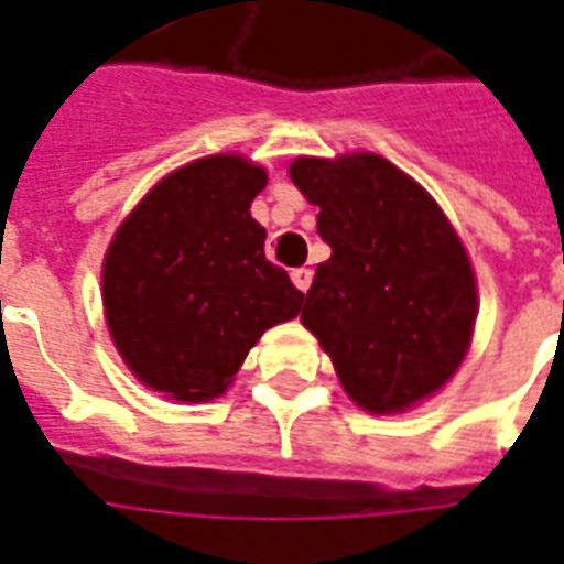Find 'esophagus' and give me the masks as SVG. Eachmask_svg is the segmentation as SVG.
Instances as JSON below:
<instances>
[{
  "mask_svg": "<svg viewBox=\"0 0 564 564\" xmlns=\"http://www.w3.org/2000/svg\"><path fill=\"white\" fill-rule=\"evenodd\" d=\"M293 283L302 290V293H307V286H311V281H314V271L307 269V265H302V269H293Z\"/></svg>",
  "mask_w": 564,
  "mask_h": 564,
  "instance_id": "obj_1",
  "label": "esophagus"
}]
</instances>
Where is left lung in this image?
<instances>
[{
	"label": "left lung",
	"instance_id": "1",
	"mask_svg": "<svg viewBox=\"0 0 564 564\" xmlns=\"http://www.w3.org/2000/svg\"><path fill=\"white\" fill-rule=\"evenodd\" d=\"M332 257L316 265L302 323L367 412L431 398L460 367L475 325V278L433 197L379 154L299 158Z\"/></svg>",
	"mask_w": 564,
	"mask_h": 564
}]
</instances>
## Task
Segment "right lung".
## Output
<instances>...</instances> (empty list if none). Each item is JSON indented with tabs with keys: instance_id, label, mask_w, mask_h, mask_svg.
I'll use <instances>...</instances> for the list:
<instances>
[{
	"instance_id": "right-lung-1",
	"label": "right lung",
	"mask_w": 564,
	"mask_h": 564,
	"mask_svg": "<svg viewBox=\"0 0 564 564\" xmlns=\"http://www.w3.org/2000/svg\"><path fill=\"white\" fill-rule=\"evenodd\" d=\"M265 182L239 154L199 158L112 236L104 314L124 365L154 391L218 398L262 332L302 311L304 293L265 260V227L250 218Z\"/></svg>"
}]
</instances>
